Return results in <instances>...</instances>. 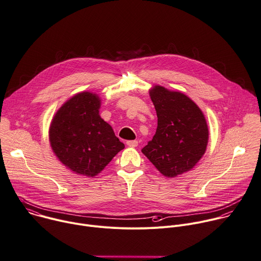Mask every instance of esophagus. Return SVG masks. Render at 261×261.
I'll use <instances>...</instances> for the list:
<instances>
[{"label": "esophagus", "mask_w": 261, "mask_h": 261, "mask_svg": "<svg viewBox=\"0 0 261 261\" xmlns=\"http://www.w3.org/2000/svg\"><path fill=\"white\" fill-rule=\"evenodd\" d=\"M126 143L130 147H135V146L138 145V141L137 140H128Z\"/></svg>", "instance_id": "obj_1"}]
</instances>
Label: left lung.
I'll return each mask as SVG.
<instances>
[{"label": "left lung", "instance_id": "obj_1", "mask_svg": "<svg viewBox=\"0 0 261 261\" xmlns=\"http://www.w3.org/2000/svg\"><path fill=\"white\" fill-rule=\"evenodd\" d=\"M158 127L142 153L166 177H176L204 155L209 130L203 112L187 95L154 86L149 91Z\"/></svg>", "mask_w": 261, "mask_h": 261}]
</instances>
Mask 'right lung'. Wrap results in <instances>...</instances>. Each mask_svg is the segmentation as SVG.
I'll return each instance as SVG.
<instances>
[{
	"instance_id": "add662e5",
	"label": "right lung",
	"mask_w": 261,
	"mask_h": 261,
	"mask_svg": "<svg viewBox=\"0 0 261 261\" xmlns=\"http://www.w3.org/2000/svg\"><path fill=\"white\" fill-rule=\"evenodd\" d=\"M101 100L81 92L56 112L49 129L51 147L58 160L76 174L94 177L125 145L99 115Z\"/></svg>"
}]
</instances>
